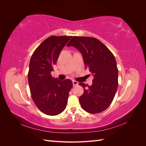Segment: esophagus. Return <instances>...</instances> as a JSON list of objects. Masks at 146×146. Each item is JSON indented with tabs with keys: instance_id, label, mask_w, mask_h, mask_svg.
Here are the masks:
<instances>
[{
	"instance_id": "obj_1",
	"label": "esophagus",
	"mask_w": 146,
	"mask_h": 146,
	"mask_svg": "<svg viewBox=\"0 0 146 146\" xmlns=\"http://www.w3.org/2000/svg\"><path fill=\"white\" fill-rule=\"evenodd\" d=\"M72 83H73V86H76V85H78V82L76 81V80H73L72 81Z\"/></svg>"
}]
</instances>
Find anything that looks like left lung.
Segmentation results:
<instances>
[{"label":"left lung","mask_w":146,"mask_h":146,"mask_svg":"<svg viewBox=\"0 0 146 146\" xmlns=\"http://www.w3.org/2000/svg\"><path fill=\"white\" fill-rule=\"evenodd\" d=\"M72 46L81 52L85 68L94 77L91 86L79 83L84 88L79 98L81 107L89 113H101L111 105L117 89L116 59L108 48L95 38L74 36L67 44Z\"/></svg>","instance_id":"8db88e82"}]
</instances>
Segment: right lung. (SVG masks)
Returning a JSON list of instances; mask_svg holds the SVG:
<instances>
[{
  "mask_svg": "<svg viewBox=\"0 0 146 146\" xmlns=\"http://www.w3.org/2000/svg\"><path fill=\"white\" fill-rule=\"evenodd\" d=\"M72 36H51L42 42L31 57L28 80L32 98L41 112L56 116L66 107L72 82L52 77L51 71L61 50Z\"/></svg>",
  "mask_w": 146,
  "mask_h": 146,
  "instance_id": "obj_1",
  "label": "right lung"
}]
</instances>
